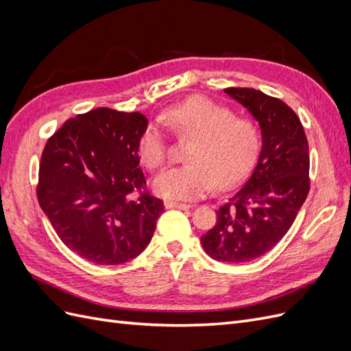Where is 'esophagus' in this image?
<instances>
[{
    "instance_id": "1",
    "label": "esophagus",
    "mask_w": 351,
    "mask_h": 351,
    "mask_svg": "<svg viewBox=\"0 0 351 351\" xmlns=\"http://www.w3.org/2000/svg\"><path fill=\"white\" fill-rule=\"evenodd\" d=\"M164 205H165L167 209H183V210H186V209L192 208V206L187 205V204H178V202H171V200H167Z\"/></svg>"
}]
</instances>
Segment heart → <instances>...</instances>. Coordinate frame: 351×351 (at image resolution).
Returning <instances> with one entry per match:
<instances>
[{"label":"heart","mask_w":351,"mask_h":351,"mask_svg":"<svg viewBox=\"0 0 351 351\" xmlns=\"http://www.w3.org/2000/svg\"><path fill=\"white\" fill-rule=\"evenodd\" d=\"M161 121L178 139H192L186 151L189 162L155 178V193L167 200H195L214 184L219 189L236 184L258 156L261 134L254 120L208 98L178 102L162 112ZM139 155L152 171L165 165L169 147L161 127L149 125L142 133Z\"/></svg>","instance_id":"obj_1"}]
</instances>
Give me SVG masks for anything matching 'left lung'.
<instances>
[{"label": "left lung", "mask_w": 351, "mask_h": 351, "mask_svg": "<svg viewBox=\"0 0 351 351\" xmlns=\"http://www.w3.org/2000/svg\"><path fill=\"white\" fill-rule=\"evenodd\" d=\"M224 92L259 121L262 149L200 241L210 258L243 263L269 252L293 226L311 189L309 143L300 119L281 99L252 88Z\"/></svg>", "instance_id": "obj_1"}]
</instances>
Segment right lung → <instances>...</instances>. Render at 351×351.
I'll list each match as a JSON object with an SVG mask.
<instances>
[{"mask_svg": "<svg viewBox=\"0 0 351 351\" xmlns=\"http://www.w3.org/2000/svg\"><path fill=\"white\" fill-rule=\"evenodd\" d=\"M141 112L97 108L77 114L42 152L38 202L61 241L97 265H120L149 244L164 202L139 168Z\"/></svg>", "mask_w": 351, "mask_h": 351, "instance_id": "add662e5", "label": "right lung"}]
</instances>
